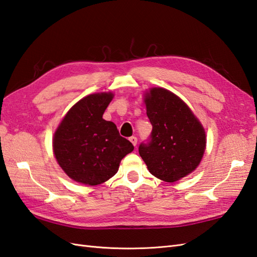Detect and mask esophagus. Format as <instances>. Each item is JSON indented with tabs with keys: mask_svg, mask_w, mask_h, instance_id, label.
Here are the masks:
<instances>
[{
	"mask_svg": "<svg viewBox=\"0 0 257 257\" xmlns=\"http://www.w3.org/2000/svg\"><path fill=\"white\" fill-rule=\"evenodd\" d=\"M130 142L133 144L134 146H136V144H137V139L135 136H132V137H130Z\"/></svg>",
	"mask_w": 257,
	"mask_h": 257,
	"instance_id": "34e87169",
	"label": "esophagus"
}]
</instances>
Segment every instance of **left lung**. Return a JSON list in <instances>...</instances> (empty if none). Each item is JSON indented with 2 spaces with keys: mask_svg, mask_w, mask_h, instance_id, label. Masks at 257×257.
<instances>
[{
  "mask_svg": "<svg viewBox=\"0 0 257 257\" xmlns=\"http://www.w3.org/2000/svg\"><path fill=\"white\" fill-rule=\"evenodd\" d=\"M146 113L153 125L152 141L139 152L148 171L165 182H177L201 164L206 132L191 108L162 87L144 91Z\"/></svg>",
  "mask_w": 257,
  "mask_h": 257,
  "instance_id": "1",
  "label": "left lung"
}]
</instances>
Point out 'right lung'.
Segmentation results:
<instances>
[{
	"mask_svg": "<svg viewBox=\"0 0 257 257\" xmlns=\"http://www.w3.org/2000/svg\"><path fill=\"white\" fill-rule=\"evenodd\" d=\"M114 93L96 92L80 99L66 112L52 139L54 157L75 182L95 186L117 172L134 146L120 136L113 122L102 118Z\"/></svg>",
	"mask_w": 257,
	"mask_h": 257,
	"instance_id": "right-lung-1",
	"label": "right lung"
}]
</instances>
